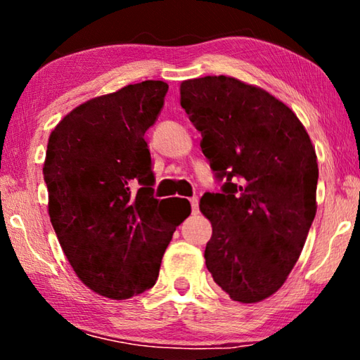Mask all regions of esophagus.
Segmentation results:
<instances>
[{"label": "esophagus", "mask_w": 360, "mask_h": 360, "mask_svg": "<svg viewBox=\"0 0 360 360\" xmlns=\"http://www.w3.org/2000/svg\"><path fill=\"white\" fill-rule=\"evenodd\" d=\"M191 206H192L193 214H197V212H198V198L197 197H192L191 198Z\"/></svg>", "instance_id": "obj_1"}]
</instances>
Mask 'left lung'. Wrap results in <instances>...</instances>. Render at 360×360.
Returning a JSON list of instances; mask_svg holds the SVG:
<instances>
[{
	"instance_id": "obj_1",
	"label": "left lung",
	"mask_w": 360,
	"mask_h": 360,
	"mask_svg": "<svg viewBox=\"0 0 360 360\" xmlns=\"http://www.w3.org/2000/svg\"><path fill=\"white\" fill-rule=\"evenodd\" d=\"M181 106L224 181L221 192L200 200L212 225L206 268L231 300H264L288 279L314 221L319 169L311 139L283 101L235 77L184 81Z\"/></svg>"
}]
</instances>
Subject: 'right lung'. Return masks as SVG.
Returning <instances> with one entry per match:
<instances>
[{"instance_id": "1", "label": "right lung", "mask_w": 360, "mask_h": 360, "mask_svg": "<svg viewBox=\"0 0 360 360\" xmlns=\"http://www.w3.org/2000/svg\"><path fill=\"white\" fill-rule=\"evenodd\" d=\"M168 84L144 81L72 109L49 136V216L66 259L96 294L124 300L155 284L184 198L157 200L144 133Z\"/></svg>"}]
</instances>
